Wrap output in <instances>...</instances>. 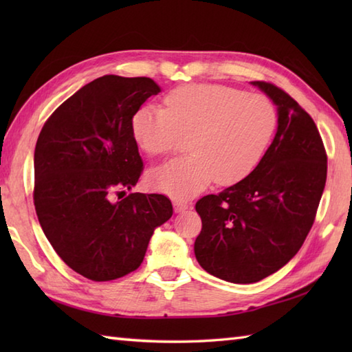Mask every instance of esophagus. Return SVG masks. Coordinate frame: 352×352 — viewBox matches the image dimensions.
I'll list each match as a JSON object with an SVG mask.
<instances>
[{"instance_id": "obj_1", "label": "esophagus", "mask_w": 352, "mask_h": 352, "mask_svg": "<svg viewBox=\"0 0 352 352\" xmlns=\"http://www.w3.org/2000/svg\"><path fill=\"white\" fill-rule=\"evenodd\" d=\"M174 208H175V212H184L186 208H189V204L186 203V201H182V199H175L174 201Z\"/></svg>"}]
</instances>
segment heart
Wrapping results in <instances>:
<instances>
[{
	"mask_svg": "<svg viewBox=\"0 0 352 352\" xmlns=\"http://www.w3.org/2000/svg\"><path fill=\"white\" fill-rule=\"evenodd\" d=\"M276 129V111L265 96L222 85H186L164 98V109L144 106L131 131L149 155H164L189 138L190 154L149 170L153 189L192 197L213 180L226 186L257 166Z\"/></svg>",
	"mask_w": 352,
	"mask_h": 352,
	"instance_id": "heart-1",
	"label": "heart"
}]
</instances>
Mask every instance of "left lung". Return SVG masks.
I'll return each mask as SVG.
<instances>
[{
	"label": "left lung",
	"instance_id": "obj_1",
	"mask_svg": "<svg viewBox=\"0 0 352 352\" xmlns=\"http://www.w3.org/2000/svg\"><path fill=\"white\" fill-rule=\"evenodd\" d=\"M278 106V130L248 177L195 204L198 263L239 284L257 283L300 251L327 182V151L311 116L283 89L252 81Z\"/></svg>",
	"mask_w": 352,
	"mask_h": 352
}]
</instances>
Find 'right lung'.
<instances>
[{"mask_svg":"<svg viewBox=\"0 0 352 352\" xmlns=\"http://www.w3.org/2000/svg\"><path fill=\"white\" fill-rule=\"evenodd\" d=\"M159 92L148 77H100L52 111L37 138V219L57 256L92 281L136 271L172 216L162 193L124 197L144 170L131 119Z\"/></svg>","mask_w":352,"mask_h":352,"instance_id":"add662e5","label":"right lung"}]
</instances>
